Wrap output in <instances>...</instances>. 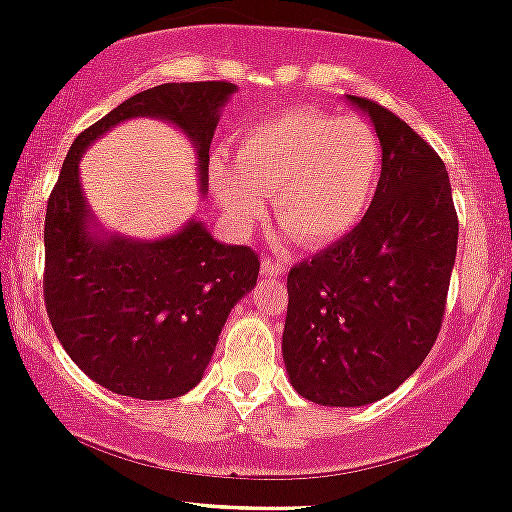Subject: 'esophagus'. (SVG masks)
<instances>
[{"instance_id":"esophagus-1","label":"esophagus","mask_w":512,"mask_h":512,"mask_svg":"<svg viewBox=\"0 0 512 512\" xmlns=\"http://www.w3.org/2000/svg\"><path fill=\"white\" fill-rule=\"evenodd\" d=\"M261 273L266 275V278H280V275L285 273V263L275 261V258H263Z\"/></svg>"}]
</instances>
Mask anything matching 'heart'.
<instances>
[{
	"instance_id": "1",
	"label": "heart",
	"mask_w": 512,
	"mask_h": 512,
	"mask_svg": "<svg viewBox=\"0 0 512 512\" xmlns=\"http://www.w3.org/2000/svg\"><path fill=\"white\" fill-rule=\"evenodd\" d=\"M382 176V142L358 118L292 108L246 130L237 164L212 162L210 181L232 225L251 227L273 195L275 220L307 246H329L363 220Z\"/></svg>"
}]
</instances>
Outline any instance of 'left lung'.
I'll list each match as a JSON object with an SVG mask.
<instances>
[{"label": "left lung", "instance_id": "8db88e82", "mask_svg": "<svg viewBox=\"0 0 512 512\" xmlns=\"http://www.w3.org/2000/svg\"><path fill=\"white\" fill-rule=\"evenodd\" d=\"M348 101L382 142L377 195L353 232L287 273L285 370L321 406L372 404L409 380L440 333L457 256L438 152L380 103Z\"/></svg>", "mask_w": 512, "mask_h": 512}]
</instances>
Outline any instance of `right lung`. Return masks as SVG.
Segmentation results:
<instances>
[{
    "instance_id": "1",
    "label": "right lung",
    "mask_w": 512,
    "mask_h": 512,
    "mask_svg": "<svg viewBox=\"0 0 512 512\" xmlns=\"http://www.w3.org/2000/svg\"><path fill=\"white\" fill-rule=\"evenodd\" d=\"M229 82L162 84L140 91L72 142L45 212L43 292L67 355L108 392L162 401L203 380L222 326L258 278L249 246L212 239L200 220L171 237L135 241L101 232L79 181L82 154L130 118H159L191 140L200 193Z\"/></svg>"
}]
</instances>
